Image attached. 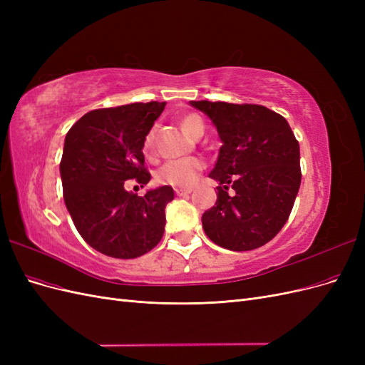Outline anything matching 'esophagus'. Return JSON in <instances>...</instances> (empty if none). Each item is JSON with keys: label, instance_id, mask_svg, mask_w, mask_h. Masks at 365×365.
<instances>
[{"label": "esophagus", "instance_id": "obj_1", "mask_svg": "<svg viewBox=\"0 0 365 365\" xmlns=\"http://www.w3.org/2000/svg\"><path fill=\"white\" fill-rule=\"evenodd\" d=\"M175 193L178 196H185V195L192 193V189H175Z\"/></svg>", "mask_w": 365, "mask_h": 365}]
</instances>
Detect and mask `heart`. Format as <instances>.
I'll list each match as a JSON object with an SVG mask.
<instances>
[{
  "label": "heart",
  "mask_w": 365,
  "mask_h": 365,
  "mask_svg": "<svg viewBox=\"0 0 365 365\" xmlns=\"http://www.w3.org/2000/svg\"><path fill=\"white\" fill-rule=\"evenodd\" d=\"M181 126L185 134L190 137H201L204 134V121L200 115L196 114H187L181 118ZM143 152L148 158L155 155V128L149 129L145 140H143ZM205 168V163L201 158L196 157H187L180 160H170L164 163L161 168L157 170L155 178L163 185L176 187V189H189L192 187L197 176Z\"/></svg>",
  "instance_id": "b5f03b06"
}]
</instances>
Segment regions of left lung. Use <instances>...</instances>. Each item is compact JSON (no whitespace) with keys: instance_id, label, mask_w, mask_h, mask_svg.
<instances>
[{"instance_id":"left-lung-1","label":"left lung","mask_w":365,"mask_h":365,"mask_svg":"<svg viewBox=\"0 0 365 365\" xmlns=\"http://www.w3.org/2000/svg\"><path fill=\"white\" fill-rule=\"evenodd\" d=\"M219 132L222 146L210 178L216 204L202 215L205 235L231 251L268 244L288 220L300 189V146L286 118L252 103L190 102ZM231 186L235 195H228Z\"/></svg>"}]
</instances>
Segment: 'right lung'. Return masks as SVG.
<instances>
[{"label":"right lung","mask_w":365,"mask_h":365,"mask_svg":"<svg viewBox=\"0 0 365 365\" xmlns=\"http://www.w3.org/2000/svg\"><path fill=\"white\" fill-rule=\"evenodd\" d=\"M165 102L129 103L86 113L68 130L61 160L63 200L76 230L88 245L115 259H135L164 235L169 185L137 196L126 180L141 187L150 173L143 140Z\"/></svg>","instance_id":"right-lung-1"}]
</instances>
